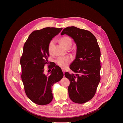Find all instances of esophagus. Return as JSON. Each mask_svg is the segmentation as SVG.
I'll use <instances>...</instances> for the list:
<instances>
[{
  "label": "esophagus",
  "instance_id": "34e87169",
  "mask_svg": "<svg viewBox=\"0 0 123 123\" xmlns=\"http://www.w3.org/2000/svg\"><path fill=\"white\" fill-rule=\"evenodd\" d=\"M62 71H63V73H64H64H65V72H66V71H65V69L64 68H62Z\"/></svg>",
  "mask_w": 123,
  "mask_h": 123
}]
</instances>
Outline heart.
<instances>
[{"label": "heart", "instance_id": "heart-1", "mask_svg": "<svg viewBox=\"0 0 123 123\" xmlns=\"http://www.w3.org/2000/svg\"><path fill=\"white\" fill-rule=\"evenodd\" d=\"M61 45L67 48L68 46H71L72 44V40L71 38L68 37H63L60 39ZM55 43V39L51 40L49 43L48 46V50L49 54L52 53V48ZM72 61V58L71 56H66L64 57H59L55 60V62L60 67L62 68H66Z\"/></svg>", "mask_w": 123, "mask_h": 123}]
</instances>
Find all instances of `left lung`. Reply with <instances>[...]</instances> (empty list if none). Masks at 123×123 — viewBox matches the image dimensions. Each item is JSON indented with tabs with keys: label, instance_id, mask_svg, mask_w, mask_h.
Listing matches in <instances>:
<instances>
[{
	"label": "left lung",
	"instance_id": "1",
	"mask_svg": "<svg viewBox=\"0 0 123 123\" xmlns=\"http://www.w3.org/2000/svg\"><path fill=\"white\" fill-rule=\"evenodd\" d=\"M64 34L72 37L77 45L76 58L69 66L74 74H65L70 82L69 97L74 103H85L95 95L100 81V49L96 37L89 31L68 27L61 33Z\"/></svg>",
	"mask_w": 123,
	"mask_h": 123
}]
</instances>
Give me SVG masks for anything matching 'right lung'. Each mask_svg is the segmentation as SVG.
Masks as SVG:
<instances>
[{"label":"right lung","mask_w":123,"mask_h":123,"mask_svg":"<svg viewBox=\"0 0 123 123\" xmlns=\"http://www.w3.org/2000/svg\"><path fill=\"white\" fill-rule=\"evenodd\" d=\"M62 29L47 27L34 31L23 47L20 62L24 90L28 97L39 105H47L51 102L53 98L51 87L64 76L61 68L55 64L50 66L52 68L50 75L47 76L44 73V67L49 63V43Z\"/></svg>","instance_id":"obj_1"}]
</instances>
